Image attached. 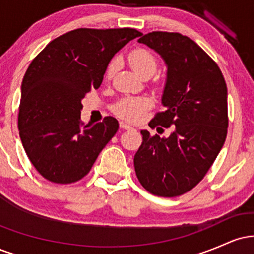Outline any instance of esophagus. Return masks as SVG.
Listing matches in <instances>:
<instances>
[{"label":"esophagus","mask_w":254,"mask_h":254,"mask_svg":"<svg viewBox=\"0 0 254 254\" xmlns=\"http://www.w3.org/2000/svg\"><path fill=\"white\" fill-rule=\"evenodd\" d=\"M119 127H121L122 129H125V130H131V129H132V127H130L129 124L124 123V122H121V123H119Z\"/></svg>","instance_id":"34e87169"}]
</instances>
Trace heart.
Masks as SVG:
<instances>
[{
    "mask_svg": "<svg viewBox=\"0 0 254 254\" xmlns=\"http://www.w3.org/2000/svg\"><path fill=\"white\" fill-rule=\"evenodd\" d=\"M130 65L139 76L150 77L157 69V61L150 51L145 49H136L127 56ZM117 68V61H111L106 69V76L111 77ZM151 107V100L148 97H125L113 107L118 117L127 122H136Z\"/></svg>",
    "mask_w": 254,
    "mask_h": 254,
    "instance_id": "heart-1",
    "label": "heart"
}]
</instances>
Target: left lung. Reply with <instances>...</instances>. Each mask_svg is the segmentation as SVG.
Returning <instances> with one entry per match:
<instances>
[{"instance_id":"left-lung-1","label":"left lung","mask_w":254,"mask_h":254,"mask_svg":"<svg viewBox=\"0 0 254 254\" xmlns=\"http://www.w3.org/2000/svg\"><path fill=\"white\" fill-rule=\"evenodd\" d=\"M167 68L164 112L150 127H173L168 137L142 130L133 157L136 176L150 193L177 197L192 190L222 149L228 127L227 86L222 72L202 48L180 33L151 32L139 38Z\"/></svg>"}]
</instances>
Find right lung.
I'll return each instance as SVG.
<instances>
[{"label":"right lung","mask_w":254,"mask_h":254,"mask_svg":"<svg viewBox=\"0 0 254 254\" xmlns=\"http://www.w3.org/2000/svg\"><path fill=\"white\" fill-rule=\"evenodd\" d=\"M139 36L135 28H78L52 40L31 62L17 123L26 154L45 179H82L116 135L119 124L110 116L83 125L82 99L100 87L113 56Z\"/></svg>","instance_id":"1"}]
</instances>
